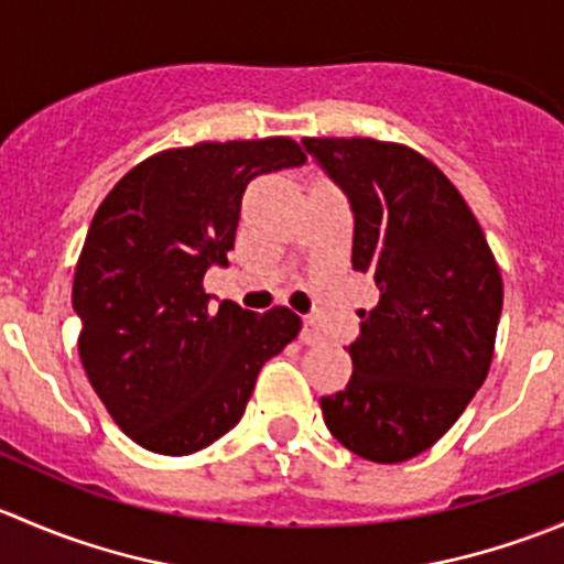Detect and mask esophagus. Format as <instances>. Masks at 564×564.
I'll list each match as a JSON object with an SVG mask.
<instances>
[{
  "instance_id": "34e87169",
  "label": "esophagus",
  "mask_w": 564,
  "mask_h": 564,
  "mask_svg": "<svg viewBox=\"0 0 564 564\" xmlns=\"http://www.w3.org/2000/svg\"><path fill=\"white\" fill-rule=\"evenodd\" d=\"M300 335H303L305 344H318V340H322V329H318L314 316L303 318V333H300Z\"/></svg>"
}]
</instances>
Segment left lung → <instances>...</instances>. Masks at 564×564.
<instances>
[{
    "label": "left lung",
    "mask_w": 564,
    "mask_h": 564,
    "mask_svg": "<svg viewBox=\"0 0 564 564\" xmlns=\"http://www.w3.org/2000/svg\"><path fill=\"white\" fill-rule=\"evenodd\" d=\"M355 215L351 267L379 303L349 344V384L322 398L355 456L401 464L447 434L486 382L502 275L451 180L420 152L373 139H303Z\"/></svg>",
    "instance_id": "left-lung-1"
}]
</instances>
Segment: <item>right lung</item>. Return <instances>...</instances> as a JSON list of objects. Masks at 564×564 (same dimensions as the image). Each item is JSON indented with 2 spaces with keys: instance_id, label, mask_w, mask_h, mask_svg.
<instances>
[{
  "instance_id": "add662e5",
  "label": "right lung",
  "mask_w": 564,
  "mask_h": 564,
  "mask_svg": "<svg viewBox=\"0 0 564 564\" xmlns=\"http://www.w3.org/2000/svg\"><path fill=\"white\" fill-rule=\"evenodd\" d=\"M292 139L204 141L147 158L95 213L73 281L78 355L113 423L152 453L191 456L246 414L261 366L297 338V314L224 300L204 272L226 267L248 182L297 169Z\"/></svg>"
}]
</instances>
